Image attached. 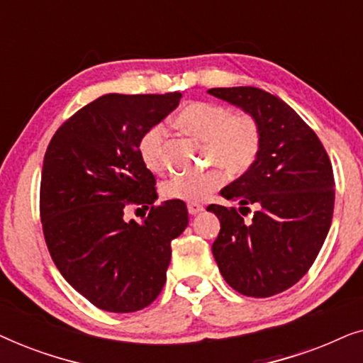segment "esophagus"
<instances>
[{
	"mask_svg": "<svg viewBox=\"0 0 363 363\" xmlns=\"http://www.w3.org/2000/svg\"><path fill=\"white\" fill-rule=\"evenodd\" d=\"M205 208H203V205H198V203H188V213L190 215H198V213H201Z\"/></svg>",
	"mask_w": 363,
	"mask_h": 363,
	"instance_id": "1",
	"label": "esophagus"
}]
</instances>
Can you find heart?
Segmentation results:
<instances>
[{"instance_id": "heart-1", "label": "heart", "mask_w": 363, "mask_h": 363, "mask_svg": "<svg viewBox=\"0 0 363 363\" xmlns=\"http://www.w3.org/2000/svg\"><path fill=\"white\" fill-rule=\"evenodd\" d=\"M177 122L183 132L206 143V162L221 167L230 175L246 173L259 157L262 133L259 122L251 113H233L231 108L223 104L196 101L182 108ZM165 125L155 123L138 142V153L150 172L160 173L165 168ZM223 180L225 178L218 168L175 175L162 183V195L168 200L203 201L223 185Z\"/></svg>"}]
</instances>
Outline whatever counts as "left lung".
<instances>
[{
  "instance_id": "1",
  "label": "left lung",
  "mask_w": 363,
  "mask_h": 363,
  "mask_svg": "<svg viewBox=\"0 0 363 363\" xmlns=\"http://www.w3.org/2000/svg\"><path fill=\"white\" fill-rule=\"evenodd\" d=\"M208 94L240 107L259 122L262 143L250 170L220 191L255 204L251 222L236 208L210 205L221 223L213 256L233 289L271 297L309 271L334 215L332 163L315 132L284 101L257 87H218Z\"/></svg>"
}]
</instances>
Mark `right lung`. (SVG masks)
<instances>
[{"instance_id": "obj_1", "label": "right lung", "mask_w": 363, "mask_h": 363, "mask_svg": "<svg viewBox=\"0 0 363 363\" xmlns=\"http://www.w3.org/2000/svg\"><path fill=\"white\" fill-rule=\"evenodd\" d=\"M182 94H107L67 118L49 142L39 211L54 264L99 309L135 312L163 289L172 241L188 225L183 201L155 205V177L138 142L180 104ZM128 204L151 206L142 223ZM140 210V208H138Z\"/></svg>"}]
</instances>
